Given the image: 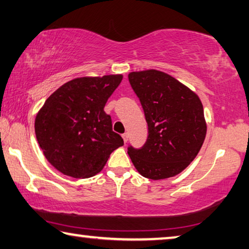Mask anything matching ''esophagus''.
<instances>
[{
	"instance_id": "obj_1",
	"label": "esophagus",
	"mask_w": 249,
	"mask_h": 249,
	"mask_svg": "<svg viewBox=\"0 0 249 249\" xmlns=\"http://www.w3.org/2000/svg\"><path fill=\"white\" fill-rule=\"evenodd\" d=\"M122 137H123V140H124V143H125V144L127 143V141H128V134H127V133H124L123 135H122Z\"/></svg>"
}]
</instances>
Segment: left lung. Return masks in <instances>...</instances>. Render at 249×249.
Wrapping results in <instances>:
<instances>
[{"label":"left lung","instance_id":"8db88e82","mask_svg":"<svg viewBox=\"0 0 249 249\" xmlns=\"http://www.w3.org/2000/svg\"><path fill=\"white\" fill-rule=\"evenodd\" d=\"M128 81L148 126L145 144L127 147L134 166L151 179L179 174L197 156L206 136L202 102L180 82L156 70L129 73Z\"/></svg>","mask_w":249,"mask_h":249}]
</instances>
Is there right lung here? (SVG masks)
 Here are the masks:
<instances>
[{"mask_svg":"<svg viewBox=\"0 0 249 249\" xmlns=\"http://www.w3.org/2000/svg\"><path fill=\"white\" fill-rule=\"evenodd\" d=\"M122 75L70 81L45 101L35 118L39 147L53 166L74 178L97 174L124 141L113 132L106 102Z\"/></svg>","mask_w":249,"mask_h":249,"instance_id":"add662e5","label":"right lung"}]
</instances>
